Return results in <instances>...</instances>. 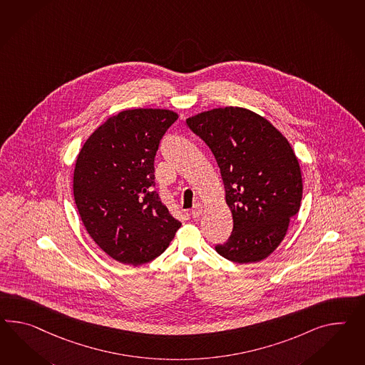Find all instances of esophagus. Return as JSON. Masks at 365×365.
I'll list each match as a JSON object with an SVG mask.
<instances>
[{
	"mask_svg": "<svg viewBox=\"0 0 365 365\" xmlns=\"http://www.w3.org/2000/svg\"><path fill=\"white\" fill-rule=\"evenodd\" d=\"M201 215H202V205L201 204H196V205L193 206V209L190 210V215L193 218H197V217H200Z\"/></svg>",
	"mask_w": 365,
	"mask_h": 365,
	"instance_id": "1",
	"label": "esophagus"
}]
</instances>
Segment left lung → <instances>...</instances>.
Instances as JSON below:
<instances>
[{"mask_svg":"<svg viewBox=\"0 0 365 365\" xmlns=\"http://www.w3.org/2000/svg\"><path fill=\"white\" fill-rule=\"evenodd\" d=\"M187 124L215 155L233 215V232L215 252L241 264L264 259L299 212L303 184L290 143L266 119L238 107L198 113Z\"/></svg>","mask_w":365,"mask_h":365,"instance_id":"1","label":"left lung"}]
</instances>
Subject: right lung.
<instances>
[{
	"label": "right lung",
	"mask_w": 365,
	"mask_h": 365,
	"mask_svg": "<svg viewBox=\"0 0 365 365\" xmlns=\"http://www.w3.org/2000/svg\"><path fill=\"white\" fill-rule=\"evenodd\" d=\"M178 118L168 110L123 111L79 152L75 205L86 230L115 261L139 266L158 258L181 226L153 190L160 140Z\"/></svg>",
	"instance_id": "1"
}]
</instances>
